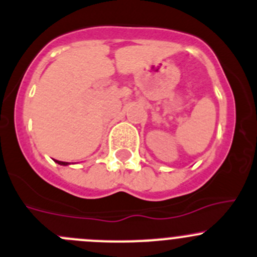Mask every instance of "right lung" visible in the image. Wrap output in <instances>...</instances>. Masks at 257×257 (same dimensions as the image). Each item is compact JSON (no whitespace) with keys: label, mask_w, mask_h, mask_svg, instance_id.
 I'll list each match as a JSON object with an SVG mask.
<instances>
[{"label":"right lung","mask_w":257,"mask_h":257,"mask_svg":"<svg viewBox=\"0 0 257 257\" xmlns=\"http://www.w3.org/2000/svg\"><path fill=\"white\" fill-rule=\"evenodd\" d=\"M55 162L59 164H61V166H66V164H68V162H61V161H55Z\"/></svg>","instance_id":"add662e5"}]
</instances>
